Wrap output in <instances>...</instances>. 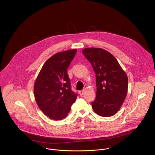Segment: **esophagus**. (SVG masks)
Segmentation results:
<instances>
[{
	"label": "esophagus",
	"instance_id": "obj_1",
	"mask_svg": "<svg viewBox=\"0 0 155 155\" xmlns=\"http://www.w3.org/2000/svg\"><path fill=\"white\" fill-rule=\"evenodd\" d=\"M84 90H83V91H79V94H80V95H81V96H82L83 95V94H84Z\"/></svg>",
	"mask_w": 155,
	"mask_h": 155
}]
</instances>
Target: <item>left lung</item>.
<instances>
[{
    "label": "left lung",
    "instance_id": "8db88e82",
    "mask_svg": "<svg viewBox=\"0 0 155 155\" xmlns=\"http://www.w3.org/2000/svg\"><path fill=\"white\" fill-rule=\"evenodd\" d=\"M82 52L96 74V98L92 103V109L100 116H113L127 96V75L116 58L106 50L87 48Z\"/></svg>",
    "mask_w": 155,
    "mask_h": 155
}]
</instances>
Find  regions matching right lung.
Segmentation results:
<instances>
[{"label": "right lung", "instance_id": "obj_1", "mask_svg": "<svg viewBox=\"0 0 155 155\" xmlns=\"http://www.w3.org/2000/svg\"><path fill=\"white\" fill-rule=\"evenodd\" d=\"M77 49L57 52L42 66L34 86V94L40 109L49 118H65L75 101L77 94L71 91L68 68Z\"/></svg>", "mask_w": 155, "mask_h": 155}]
</instances>
